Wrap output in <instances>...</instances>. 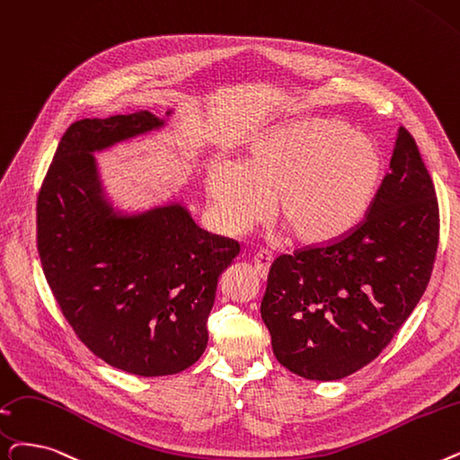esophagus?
<instances>
[{
  "label": "esophagus",
  "mask_w": 460,
  "mask_h": 460,
  "mask_svg": "<svg viewBox=\"0 0 460 460\" xmlns=\"http://www.w3.org/2000/svg\"><path fill=\"white\" fill-rule=\"evenodd\" d=\"M253 265H255V270L259 272V276L267 278L269 269H270V265H272V255H270L267 250L255 252V255H253Z\"/></svg>",
  "instance_id": "34e87169"
}]
</instances>
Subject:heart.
I'll use <instances>...</instances> for the list:
<instances>
[{
  "label": "heart",
  "instance_id": "b5f03b06",
  "mask_svg": "<svg viewBox=\"0 0 460 460\" xmlns=\"http://www.w3.org/2000/svg\"><path fill=\"white\" fill-rule=\"evenodd\" d=\"M384 178L382 154L342 122L298 119L259 135L243 164L208 171L217 224L243 233L269 210L298 243L325 246L346 236L372 205Z\"/></svg>",
  "mask_w": 460,
  "mask_h": 460
}]
</instances>
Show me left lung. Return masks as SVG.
I'll return each instance as SVG.
<instances>
[{
    "label": "left lung",
    "mask_w": 460,
    "mask_h": 460,
    "mask_svg": "<svg viewBox=\"0 0 460 460\" xmlns=\"http://www.w3.org/2000/svg\"><path fill=\"white\" fill-rule=\"evenodd\" d=\"M440 243L432 178L406 128L367 216L346 236L274 259L261 317L279 365L332 382L389 346L423 296Z\"/></svg>",
    "instance_id": "1"
}]
</instances>
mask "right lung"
<instances>
[{"mask_svg": "<svg viewBox=\"0 0 460 460\" xmlns=\"http://www.w3.org/2000/svg\"><path fill=\"white\" fill-rule=\"evenodd\" d=\"M157 126L146 111L78 119L37 195V250L59 310L93 355L145 377L203 355L217 279L241 252L181 205L116 217L99 199L90 152Z\"/></svg>", "mask_w": 460, "mask_h": 460, "instance_id": "add662e5", "label": "right lung"}]
</instances>
